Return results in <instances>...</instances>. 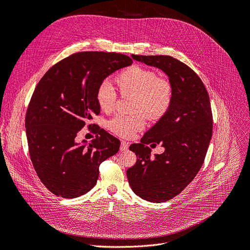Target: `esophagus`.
<instances>
[{
    "label": "esophagus",
    "mask_w": 250,
    "mask_h": 250,
    "mask_svg": "<svg viewBox=\"0 0 250 250\" xmlns=\"http://www.w3.org/2000/svg\"><path fill=\"white\" fill-rule=\"evenodd\" d=\"M127 149H128V143L123 141L122 144H121V151H126Z\"/></svg>",
    "instance_id": "esophagus-1"
}]
</instances>
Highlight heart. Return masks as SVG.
Instances as JSON below:
<instances>
[{"instance_id": "b5f03b06", "label": "heart", "mask_w": 250, "mask_h": 250, "mask_svg": "<svg viewBox=\"0 0 250 250\" xmlns=\"http://www.w3.org/2000/svg\"><path fill=\"white\" fill-rule=\"evenodd\" d=\"M115 83L123 96H134L131 115H117L109 123V128L122 137H132L145 126L146 116L150 119L164 117L172 101L170 83L146 67L133 65L115 78ZM96 102L102 111H111L116 103V94L108 82H102L96 91Z\"/></svg>"}]
</instances>
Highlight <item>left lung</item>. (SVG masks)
<instances>
[{
	"label": "left lung",
	"mask_w": 250,
	"mask_h": 250,
	"mask_svg": "<svg viewBox=\"0 0 250 250\" xmlns=\"http://www.w3.org/2000/svg\"><path fill=\"white\" fill-rule=\"evenodd\" d=\"M132 58L164 71L172 90L167 113L129 149L137 155L126 170L136 195L150 202H165L185 189L201 168L212 135L209 96L202 81L189 66L170 56L132 55ZM155 142L165 148L150 156L146 146Z\"/></svg>",
	"instance_id": "8db88e82"
}]
</instances>
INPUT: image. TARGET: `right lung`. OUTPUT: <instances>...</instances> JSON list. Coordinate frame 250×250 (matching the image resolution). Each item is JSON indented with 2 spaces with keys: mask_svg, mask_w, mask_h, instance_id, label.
<instances>
[{
  "mask_svg": "<svg viewBox=\"0 0 250 250\" xmlns=\"http://www.w3.org/2000/svg\"><path fill=\"white\" fill-rule=\"evenodd\" d=\"M132 63L119 53L80 52L54 65L38 83L25 117L28 149L39 178L57 196L89 192L99 166L117 153L121 142L105 131L89 144L75 137L100 113L95 98L99 84Z\"/></svg>",
  "mask_w": 250,
  "mask_h": 250,
  "instance_id": "add662e5",
  "label": "right lung"
}]
</instances>
